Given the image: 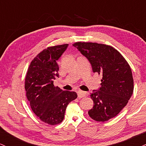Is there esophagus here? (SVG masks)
<instances>
[{
    "label": "esophagus",
    "mask_w": 146,
    "mask_h": 146,
    "mask_svg": "<svg viewBox=\"0 0 146 146\" xmlns=\"http://www.w3.org/2000/svg\"><path fill=\"white\" fill-rule=\"evenodd\" d=\"M87 93L85 92H82V91H78V97L79 98H84L86 96Z\"/></svg>",
    "instance_id": "1"
}]
</instances>
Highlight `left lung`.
Returning <instances> with one entry per match:
<instances>
[{
  "label": "left lung",
  "instance_id": "obj_1",
  "mask_svg": "<svg viewBox=\"0 0 146 146\" xmlns=\"http://www.w3.org/2000/svg\"><path fill=\"white\" fill-rule=\"evenodd\" d=\"M73 46L88 59L94 72L102 76L100 87L90 95L94 107L89 115L98 121L115 117L127 104L134 89L127 61L117 50L105 44L76 42Z\"/></svg>",
  "mask_w": 146,
  "mask_h": 146
}]
</instances>
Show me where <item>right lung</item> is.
I'll use <instances>...</instances> for the list:
<instances>
[{
  "mask_svg": "<svg viewBox=\"0 0 146 146\" xmlns=\"http://www.w3.org/2000/svg\"><path fill=\"white\" fill-rule=\"evenodd\" d=\"M68 44L44 49L34 58L25 78V90L34 113L42 121L56 125L63 120L68 104L77 98L74 92L54 87L53 80L59 78L57 61Z\"/></svg>",
  "mask_w": 146,
  "mask_h": 146,
  "instance_id": "1",
  "label": "right lung"
}]
</instances>
